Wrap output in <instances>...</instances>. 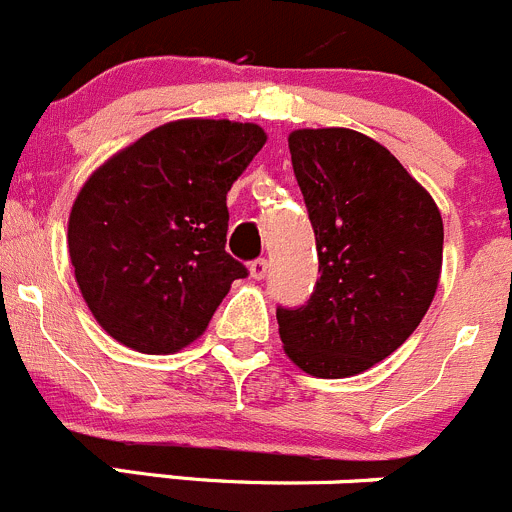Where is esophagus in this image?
Segmentation results:
<instances>
[{
  "label": "esophagus",
  "mask_w": 512,
  "mask_h": 512,
  "mask_svg": "<svg viewBox=\"0 0 512 512\" xmlns=\"http://www.w3.org/2000/svg\"><path fill=\"white\" fill-rule=\"evenodd\" d=\"M267 272H270V262H267L265 257H260V260H252L250 262V275L255 277V280H265Z\"/></svg>",
  "instance_id": "obj_1"
}]
</instances>
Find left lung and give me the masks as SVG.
Returning a JSON list of instances; mask_svg holds the SVG:
<instances>
[{"mask_svg":"<svg viewBox=\"0 0 512 512\" xmlns=\"http://www.w3.org/2000/svg\"><path fill=\"white\" fill-rule=\"evenodd\" d=\"M292 170L315 230L320 280L277 307L287 357L315 377H350L393 355L438 290L443 217L382 145L355 130H297Z\"/></svg>","mask_w":512,"mask_h":512,"instance_id":"obj_1","label":"left lung"}]
</instances>
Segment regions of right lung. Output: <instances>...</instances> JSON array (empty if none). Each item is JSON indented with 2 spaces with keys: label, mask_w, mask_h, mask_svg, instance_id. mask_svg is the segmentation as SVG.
<instances>
[{
  "label": "right lung",
  "mask_w": 512,
  "mask_h": 512,
  "mask_svg": "<svg viewBox=\"0 0 512 512\" xmlns=\"http://www.w3.org/2000/svg\"><path fill=\"white\" fill-rule=\"evenodd\" d=\"M265 140L250 122L180 119L84 182L69 257L84 302L114 340L147 355L182 350L247 277L225 250L227 192Z\"/></svg>",
  "instance_id": "1"
}]
</instances>
